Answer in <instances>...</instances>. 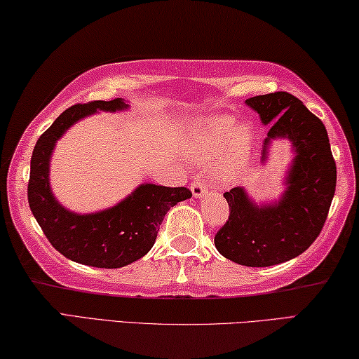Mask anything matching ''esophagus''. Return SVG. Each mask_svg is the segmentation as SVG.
I'll use <instances>...</instances> for the list:
<instances>
[{"label":"esophagus","mask_w":359,"mask_h":359,"mask_svg":"<svg viewBox=\"0 0 359 359\" xmlns=\"http://www.w3.org/2000/svg\"><path fill=\"white\" fill-rule=\"evenodd\" d=\"M191 191H192V196L196 198H200L208 194V187L203 183V181L200 180H194L192 184H191Z\"/></svg>","instance_id":"34e87169"}]
</instances>
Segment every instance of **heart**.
I'll return each mask as SVG.
<instances>
[{"label":"heart","instance_id":"heart-1","mask_svg":"<svg viewBox=\"0 0 359 359\" xmlns=\"http://www.w3.org/2000/svg\"><path fill=\"white\" fill-rule=\"evenodd\" d=\"M252 148V132L240 126L235 118L211 115L192 124L186 137V151L192 161L206 162L219 154L215 175L230 181L246 165Z\"/></svg>","mask_w":359,"mask_h":359}]
</instances>
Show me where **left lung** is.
<instances>
[{"label":"left lung","instance_id":"obj_1","mask_svg":"<svg viewBox=\"0 0 359 359\" xmlns=\"http://www.w3.org/2000/svg\"><path fill=\"white\" fill-rule=\"evenodd\" d=\"M246 104L259 113L263 124H271L262 161H266L276 138L292 142L294 159L279 202L259 206L243 187L224 194L230 216L216 233L215 244L225 259L238 265L273 266L301 255L317 240L334 197L336 162L323 123L293 94H262L246 99Z\"/></svg>","mask_w":359,"mask_h":359}]
</instances>
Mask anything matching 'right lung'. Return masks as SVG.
I'll use <instances>...</instances> for the list:
<instances>
[{"instance_id":"1","label":"right lung","mask_w":359,"mask_h":359,"mask_svg":"<svg viewBox=\"0 0 359 359\" xmlns=\"http://www.w3.org/2000/svg\"><path fill=\"white\" fill-rule=\"evenodd\" d=\"M124 99L93 100L69 107L36 142L31 156L28 203L50 244L66 259L96 268H121L149 252L167 211L192 197L187 187L140 184L109 210L77 215L50 189V156L60 137L79 119L99 110H126Z\"/></svg>"}]
</instances>
